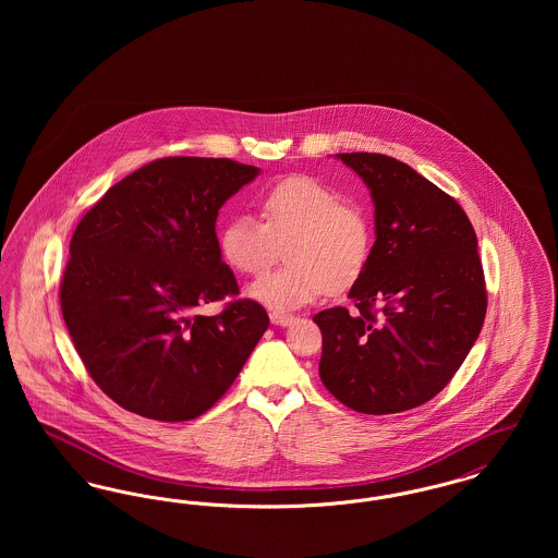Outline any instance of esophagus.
<instances>
[{
	"label": "esophagus",
	"mask_w": 558,
	"mask_h": 558,
	"mask_svg": "<svg viewBox=\"0 0 558 558\" xmlns=\"http://www.w3.org/2000/svg\"><path fill=\"white\" fill-rule=\"evenodd\" d=\"M269 319H271V324H276V326H289V324L294 322L292 316H289V314H280V312H271Z\"/></svg>",
	"instance_id": "34e87169"
}]
</instances>
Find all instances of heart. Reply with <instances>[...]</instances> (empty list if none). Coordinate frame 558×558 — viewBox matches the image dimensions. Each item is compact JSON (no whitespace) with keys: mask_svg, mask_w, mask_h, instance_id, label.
Wrapping results in <instances>:
<instances>
[{"mask_svg":"<svg viewBox=\"0 0 558 558\" xmlns=\"http://www.w3.org/2000/svg\"><path fill=\"white\" fill-rule=\"evenodd\" d=\"M264 221L236 215L219 230V251L240 274L259 276L287 246L289 266L257 280L248 294L287 312L326 291L351 289L371 264V217L343 203L339 192L307 175H292L267 187L259 201Z\"/></svg>","mask_w":558,"mask_h":558,"instance_id":"1","label":"heart"}]
</instances>
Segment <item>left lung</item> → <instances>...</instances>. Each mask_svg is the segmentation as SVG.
<instances>
[{"mask_svg":"<svg viewBox=\"0 0 558 558\" xmlns=\"http://www.w3.org/2000/svg\"><path fill=\"white\" fill-rule=\"evenodd\" d=\"M339 159L371 187L376 240L347 307L314 316L319 378L362 414H396L435 398L477 341L487 291L464 209L410 165L378 153Z\"/></svg>","mask_w":558,"mask_h":558,"instance_id":"left-lung-1","label":"left lung"}]
</instances>
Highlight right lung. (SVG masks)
Masks as SVG:
<instances>
[{"instance_id":"obj_1","label":"right lung","mask_w":558,"mask_h":558,"mask_svg":"<svg viewBox=\"0 0 558 558\" xmlns=\"http://www.w3.org/2000/svg\"><path fill=\"white\" fill-rule=\"evenodd\" d=\"M259 173L232 159L165 157L81 217L60 282L69 335L92 380L144 418L184 423L232 387L269 326L236 296L215 234L219 207Z\"/></svg>"}]
</instances>
